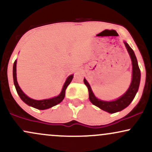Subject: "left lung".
Instances as JSON below:
<instances>
[{
  "instance_id": "left-lung-1",
  "label": "left lung",
  "mask_w": 152,
  "mask_h": 152,
  "mask_svg": "<svg viewBox=\"0 0 152 152\" xmlns=\"http://www.w3.org/2000/svg\"><path fill=\"white\" fill-rule=\"evenodd\" d=\"M124 44L127 50H128L130 58L132 59V80L129 88H128V90L126 91V92L124 95H122L121 97H119L116 100L111 101V102H106V101L100 100V99H98L94 96L93 91H92L91 88L89 83L86 81V78L83 79V82H84L85 85L88 88L90 102L94 105L96 106L97 107L100 108L101 109L104 110V111H107L110 114H114V113L121 111V110L125 109V108L129 105L131 102L133 101L134 97H135L136 94H137L138 89H139V83H140L141 72L139 65H138L137 59L136 58L134 50L129 46L128 43L124 42Z\"/></svg>"
}]
</instances>
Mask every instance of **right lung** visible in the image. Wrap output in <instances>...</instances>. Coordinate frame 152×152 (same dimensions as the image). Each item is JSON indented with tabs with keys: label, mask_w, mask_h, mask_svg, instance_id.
I'll return each instance as SVG.
<instances>
[{
	"label": "right lung",
	"mask_w": 152,
	"mask_h": 152,
	"mask_svg": "<svg viewBox=\"0 0 152 152\" xmlns=\"http://www.w3.org/2000/svg\"><path fill=\"white\" fill-rule=\"evenodd\" d=\"M16 63L17 61L15 60L14 64H13V82H14V85L15 87V89L18 94L20 96V98L22 99L23 102H25L26 104L28 106H32V107L36 108L37 109L40 110H44L49 109V108L53 107V106L57 105V104L61 103L63 101V99L65 97L66 89L67 86H69V83L72 81L74 75H71L67 78L66 81L64 83V86H63L62 91L61 94L57 96L53 97V98L48 99H43V100H35V99L29 98L28 96H26L25 94L23 92V91L20 89V86H18V81H17L16 78Z\"/></svg>",
	"instance_id": "1"
}]
</instances>
